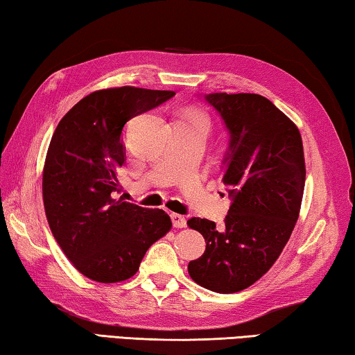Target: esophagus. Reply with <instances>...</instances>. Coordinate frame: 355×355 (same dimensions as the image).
<instances>
[{
  "instance_id": "obj_1",
  "label": "esophagus",
  "mask_w": 355,
  "mask_h": 355,
  "mask_svg": "<svg viewBox=\"0 0 355 355\" xmlns=\"http://www.w3.org/2000/svg\"><path fill=\"white\" fill-rule=\"evenodd\" d=\"M171 221H173V226L174 227H185L187 226V218H185L184 215H179V214H171Z\"/></svg>"
}]
</instances>
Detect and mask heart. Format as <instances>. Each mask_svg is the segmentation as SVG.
I'll return each instance as SVG.
<instances>
[{
	"label": "heart",
	"instance_id": "obj_1",
	"mask_svg": "<svg viewBox=\"0 0 355 355\" xmlns=\"http://www.w3.org/2000/svg\"><path fill=\"white\" fill-rule=\"evenodd\" d=\"M190 118H196V120H202V121H206V123H207V118L204 116L202 114H191V115H190Z\"/></svg>",
	"mask_w": 355,
	"mask_h": 355
}]
</instances>
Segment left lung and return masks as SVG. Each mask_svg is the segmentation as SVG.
<instances>
[{"label": "left lung", "instance_id": "left-lung-1", "mask_svg": "<svg viewBox=\"0 0 355 355\" xmlns=\"http://www.w3.org/2000/svg\"><path fill=\"white\" fill-rule=\"evenodd\" d=\"M229 132L223 184L231 207L225 226L206 218L187 225L202 234L206 251L189 275L216 293H235L268 271L300 216L306 164L300 129L270 99L256 93H209Z\"/></svg>", "mask_w": 355, "mask_h": 355}]
</instances>
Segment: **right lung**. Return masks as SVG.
<instances>
[{
  "label": "right lung",
  "instance_id": "add662e5",
  "mask_svg": "<svg viewBox=\"0 0 355 355\" xmlns=\"http://www.w3.org/2000/svg\"><path fill=\"white\" fill-rule=\"evenodd\" d=\"M174 95L137 87L93 92L54 130L42 184L46 220L68 260L92 281L132 277L148 248L171 229L164 210L126 202L116 193L126 162L124 124Z\"/></svg>",
  "mask_w": 355,
  "mask_h": 355
}]
</instances>
